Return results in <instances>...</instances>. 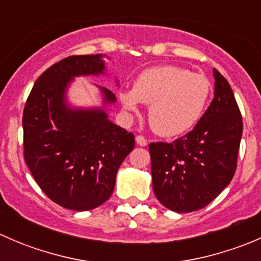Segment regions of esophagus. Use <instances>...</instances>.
<instances>
[{"label":"esophagus","instance_id":"34e87169","mask_svg":"<svg viewBox=\"0 0 261 261\" xmlns=\"http://www.w3.org/2000/svg\"><path fill=\"white\" fill-rule=\"evenodd\" d=\"M136 144H138V145H140V146H146L147 145V141H146V139L144 138V136H141V135H138L136 136Z\"/></svg>","mask_w":261,"mask_h":261}]
</instances>
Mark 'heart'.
Listing matches in <instances>:
<instances>
[{"instance_id": "heart-1", "label": "heart", "mask_w": 261, "mask_h": 261, "mask_svg": "<svg viewBox=\"0 0 261 261\" xmlns=\"http://www.w3.org/2000/svg\"><path fill=\"white\" fill-rule=\"evenodd\" d=\"M212 86L203 74L175 65H160L138 75L133 91L120 93L128 112H138L140 102L150 105L149 122L159 135L173 138L191 130L203 115Z\"/></svg>"}]
</instances>
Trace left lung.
I'll return each mask as SVG.
<instances>
[{"instance_id":"8db88e82","label":"left lung","mask_w":261,"mask_h":261,"mask_svg":"<svg viewBox=\"0 0 261 261\" xmlns=\"http://www.w3.org/2000/svg\"><path fill=\"white\" fill-rule=\"evenodd\" d=\"M215 97L194 128L173 143H151L152 189L174 212L206 207L230 184L238 167L243 118L226 78L213 69Z\"/></svg>"}]
</instances>
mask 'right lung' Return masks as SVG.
Returning <instances> with one entry per match:
<instances>
[{
	"label": "right lung",
	"instance_id": "add662e5",
	"mask_svg": "<svg viewBox=\"0 0 261 261\" xmlns=\"http://www.w3.org/2000/svg\"><path fill=\"white\" fill-rule=\"evenodd\" d=\"M101 54L72 55L48 68L34 84L22 116L23 158L41 191L59 206L88 211L111 197L121 163L135 136L102 109H70L68 84L78 75L105 72ZM105 103L114 92L99 87Z\"/></svg>",
	"mask_w": 261,
	"mask_h": 261
}]
</instances>
